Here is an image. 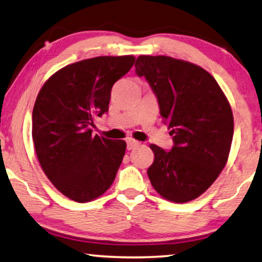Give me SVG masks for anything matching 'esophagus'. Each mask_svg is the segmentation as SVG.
Returning <instances> with one entry per match:
<instances>
[{
  "label": "esophagus",
  "instance_id": "1",
  "mask_svg": "<svg viewBox=\"0 0 262 262\" xmlns=\"http://www.w3.org/2000/svg\"><path fill=\"white\" fill-rule=\"evenodd\" d=\"M139 144H140V143L138 142V141L129 139V140L127 141V149H128V150H132V149H134V148L138 147Z\"/></svg>",
  "mask_w": 262,
  "mask_h": 262
}]
</instances>
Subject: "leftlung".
Returning a JSON list of instances; mask_svg holds the SVG:
<instances>
[{"instance_id":"obj_1","label":"left lung","mask_w":262,"mask_h":262,"mask_svg":"<svg viewBox=\"0 0 262 262\" xmlns=\"http://www.w3.org/2000/svg\"><path fill=\"white\" fill-rule=\"evenodd\" d=\"M135 72L155 93L173 147L150 144L155 159L148 169L152 188L173 203L204 193L225 167L233 138V114L211 74L168 56H140Z\"/></svg>"}]
</instances>
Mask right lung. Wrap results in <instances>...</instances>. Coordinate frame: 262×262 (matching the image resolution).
Here are the masks:
<instances>
[{"label":"right lung","mask_w":262,"mask_h":262,"mask_svg":"<svg viewBox=\"0 0 262 262\" xmlns=\"http://www.w3.org/2000/svg\"><path fill=\"white\" fill-rule=\"evenodd\" d=\"M133 56L77 61L52 74L37 95L32 140L37 159L57 190L86 203L110 189L126 151L123 140L93 135L108 112L112 87L134 65Z\"/></svg>","instance_id":"1"}]
</instances>
